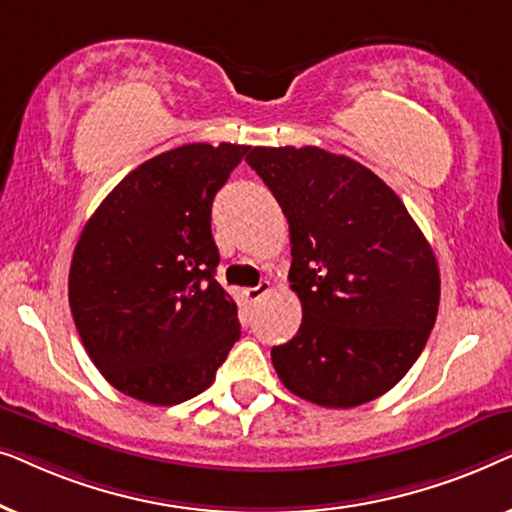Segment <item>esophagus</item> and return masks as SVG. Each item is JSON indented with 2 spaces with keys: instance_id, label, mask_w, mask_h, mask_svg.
Wrapping results in <instances>:
<instances>
[{
  "instance_id": "obj_1",
  "label": "esophagus",
  "mask_w": 512,
  "mask_h": 512,
  "mask_svg": "<svg viewBox=\"0 0 512 512\" xmlns=\"http://www.w3.org/2000/svg\"><path fill=\"white\" fill-rule=\"evenodd\" d=\"M270 291H272V284L265 282V279H263V282L258 284V286H251V289L244 291V296H247L251 303H256V300H261L263 296H268Z\"/></svg>"
}]
</instances>
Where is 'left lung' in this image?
<instances>
[{"label":"left lung","instance_id":"1","mask_svg":"<svg viewBox=\"0 0 512 512\" xmlns=\"http://www.w3.org/2000/svg\"><path fill=\"white\" fill-rule=\"evenodd\" d=\"M251 170L289 221L298 333L272 347L284 387L324 408H356L403 380L440 303L431 244L401 198L347 156L254 146Z\"/></svg>","mask_w":512,"mask_h":512}]
</instances>
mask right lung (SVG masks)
Listing matches in <instances>:
<instances>
[{"label": "right lung", "mask_w": 512, "mask_h": 512, "mask_svg": "<svg viewBox=\"0 0 512 512\" xmlns=\"http://www.w3.org/2000/svg\"><path fill=\"white\" fill-rule=\"evenodd\" d=\"M249 146L184 144L132 170L90 216L69 268L83 347L111 387L177 405L214 382L240 340L216 282L212 202Z\"/></svg>", "instance_id": "right-lung-1"}]
</instances>
